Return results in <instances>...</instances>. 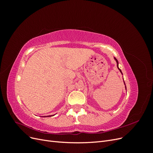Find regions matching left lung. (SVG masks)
Returning <instances> with one entry per match:
<instances>
[{
	"instance_id": "obj_1",
	"label": "left lung",
	"mask_w": 153,
	"mask_h": 153,
	"mask_svg": "<svg viewBox=\"0 0 153 153\" xmlns=\"http://www.w3.org/2000/svg\"><path fill=\"white\" fill-rule=\"evenodd\" d=\"M114 59L115 60V61H116V62H117V68L119 69V70L120 71V72H121V73H122V71H121V69H120L119 68V62H118V61H117V60L116 59H115V57H114ZM122 75H123V73H122ZM124 80V79H123ZM124 84H125V83H124ZM125 88H126V85H125Z\"/></svg>"
}]
</instances>
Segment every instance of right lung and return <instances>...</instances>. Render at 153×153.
I'll return each instance as SVG.
<instances>
[{
    "instance_id": "right-lung-1",
    "label": "right lung",
    "mask_w": 153,
    "mask_h": 153,
    "mask_svg": "<svg viewBox=\"0 0 153 153\" xmlns=\"http://www.w3.org/2000/svg\"><path fill=\"white\" fill-rule=\"evenodd\" d=\"M53 115H48V116H47V117H51V116H53ZM43 117H46V116H43Z\"/></svg>"
}]
</instances>
